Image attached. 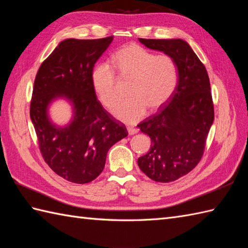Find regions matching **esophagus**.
<instances>
[{"instance_id": "esophagus-1", "label": "esophagus", "mask_w": 248, "mask_h": 248, "mask_svg": "<svg viewBox=\"0 0 248 248\" xmlns=\"http://www.w3.org/2000/svg\"><path fill=\"white\" fill-rule=\"evenodd\" d=\"M139 132V129H136L134 127H128V133L130 135H133V134H136Z\"/></svg>"}]
</instances>
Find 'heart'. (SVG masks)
Returning <instances> with one entry per match:
<instances>
[{
    "label": "heart",
    "instance_id": "obj_1",
    "mask_svg": "<svg viewBox=\"0 0 248 248\" xmlns=\"http://www.w3.org/2000/svg\"><path fill=\"white\" fill-rule=\"evenodd\" d=\"M114 64L121 77L131 78L130 96L113 108V114L121 121L135 124L144 117L148 108H162L172 96L178 82V68L167 54L155 55L138 45H129L116 52ZM94 92L105 107L110 108L118 98L116 72L108 62H100L92 72Z\"/></svg>",
    "mask_w": 248,
    "mask_h": 248
}]
</instances>
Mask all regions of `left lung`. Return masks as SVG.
<instances>
[{
    "mask_svg": "<svg viewBox=\"0 0 248 248\" xmlns=\"http://www.w3.org/2000/svg\"><path fill=\"white\" fill-rule=\"evenodd\" d=\"M139 40L148 49L172 57L178 68V82L165 107L139 124L152 144L149 151L139 157L138 164L152 180L175 181L198 164L213 124L208 72L183 39Z\"/></svg>",
    "mask_w": 248,
    "mask_h": 248,
    "instance_id": "obj_1",
    "label": "left lung"
}]
</instances>
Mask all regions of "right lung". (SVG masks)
<instances>
[{
    "label": "right lung",
    "mask_w": 248,
    "mask_h": 248,
    "mask_svg": "<svg viewBox=\"0 0 248 248\" xmlns=\"http://www.w3.org/2000/svg\"><path fill=\"white\" fill-rule=\"evenodd\" d=\"M113 41L68 38L41 64L31 102L41 155L57 175L73 183H88L102 172L108 151L128 135L124 124L103 108L92 83L93 66ZM72 108L64 126L55 124L49 108L57 99Z\"/></svg>",
    "instance_id": "right-lung-1"
}]
</instances>
